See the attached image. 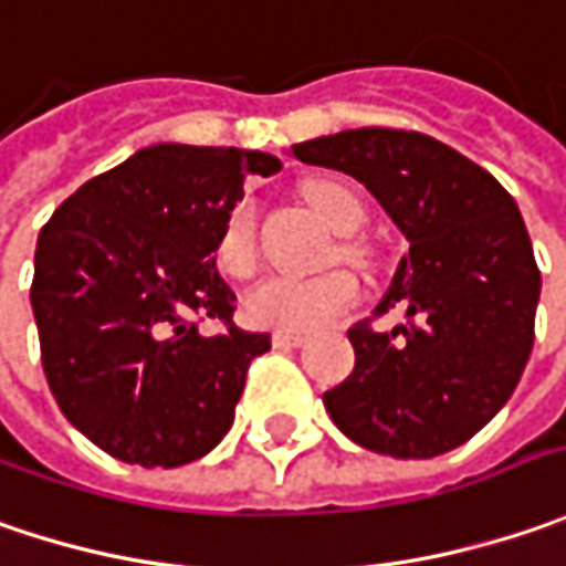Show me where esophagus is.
I'll use <instances>...</instances> for the list:
<instances>
[{
  "mask_svg": "<svg viewBox=\"0 0 566 566\" xmlns=\"http://www.w3.org/2000/svg\"><path fill=\"white\" fill-rule=\"evenodd\" d=\"M304 342H307V335H301V332H275L272 335L275 348H301Z\"/></svg>",
  "mask_w": 566,
  "mask_h": 566,
  "instance_id": "esophagus-1",
  "label": "esophagus"
}]
</instances>
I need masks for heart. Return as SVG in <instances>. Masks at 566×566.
<instances>
[{
	"label": "heart",
	"instance_id": "heart-1",
	"mask_svg": "<svg viewBox=\"0 0 566 566\" xmlns=\"http://www.w3.org/2000/svg\"><path fill=\"white\" fill-rule=\"evenodd\" d=\"M307 202L313 211L342 234L360 228L364 202L352 186L338 180H313L307 184ZM259 237H256V206L250 199L237 202L221 234H218V265L228 275H250L256 269ZM357 297V282L345 269H329L319 275H287L275 272L250 287L243 310L247 316L279 332H313L329 326L335 316H342Z\"/></svg>",
	"mask_w": 566,
	"mask_h": 566
}]
</instances>
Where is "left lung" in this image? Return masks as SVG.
Listing matches in <instances>:
<instances>
[{"label":"left lung","instance_id":"8db88e82","mask_svg":"<svg viewBox=\"0 0 566 566\" xmlns=\"http://www.w3.org/2000/svg\"><path fill=\"white\" fill-rule=\"evenodd\" d=\"M291 155L352 174L408 240L377 304L406 307V323L348 329L355 370L323 396L335 428L396 459L462 447L506 406L532 355L542 275L513 196L475 160L406 129H345Z\"/></svg>","mask_w":566,"mask_h":566}]
</instances>
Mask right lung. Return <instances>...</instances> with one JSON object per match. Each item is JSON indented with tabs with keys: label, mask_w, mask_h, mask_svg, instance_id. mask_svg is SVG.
Masks as SVG:
<instances>
[{
	"label": "right lung",
	"mask_w": 566,
	"mask_h": 566,
	"mask_svg": "<svg viewBox=\"0 0 566 566\" xmlns=\"http://www.w3.org/2000/svg\"><path fill=\"white\" fill-rule=\"evenodd\" d=\"M282 160L247 148L160 142L78 186L43 224L31 307L62 415L104 453L177 469L234 424L265 332L231 323L214 250L250 174ZM202 318L229 326L198 329Z\"/></svg>",
	"instance_id": "obj_1"
}]
</instances>
